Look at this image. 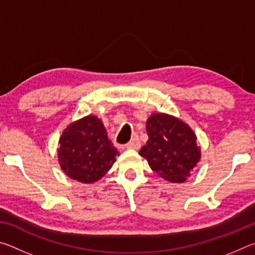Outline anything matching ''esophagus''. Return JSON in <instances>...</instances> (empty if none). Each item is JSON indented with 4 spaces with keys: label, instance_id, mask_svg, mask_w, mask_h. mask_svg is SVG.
I'll return each instance as SVG.
<instances>
[{
    "label": "esophagus",
    "instance_id": "esophagus-1",
    "mask_svg": "<svg viewBox=\"0 0 255 255\" xmlns=\"http://www.w3.org/2000/svg\"><path fill=\"white\" fill-rule=\"evenodd\" d=\"M140 147V141L138 137H133L132 139L126 144V148H132V149H138Z\"/></svg>",
    "mask_w": 255,
    "mask_h": 255
}]
</instances>
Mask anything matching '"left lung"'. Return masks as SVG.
I'll list each match as a JSON object with an SVG mask.
<instances>
[{
  "mask_svg": "<svg viewBox=\"0 0 255 255\" xmlns=\"http://www.w3.org/2000/svg\"><path fill=\"white\" fill-rule=\"evenodd\" d=\"M146 130L148 140L139 154L150 169L171 182H184L200 161V147L192 129L173 116L153 114Z\"/></svg>",
  "mask_w": 255,
  "mask_h": 255,
  "instance_id": "left-lung-1",
  "label": "left lung"
}]
</instances>
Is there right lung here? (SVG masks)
<instances>
[{
    "label": "right lung",
    "instance_id": "obj_1",
    "mask_svg": "<svg viewBox=\"0 0 255 255\" xmlns=\"http://www.w3.org/2000/svg\"><path fill=\"white\" fill-rule=\"evenodd\" d=\"M59 145L60 167L71 179L82 183L100 180L119 155L97 116H86L67 126Z\"/></svg>",
    "mask_w": 255,
    "mask_h": 255
}]
</instances>
